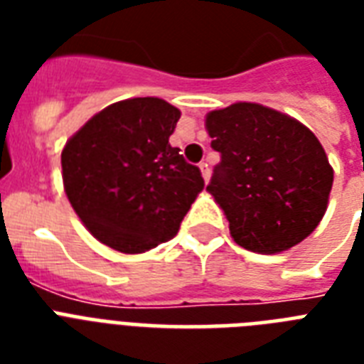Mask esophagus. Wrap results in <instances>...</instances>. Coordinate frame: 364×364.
<instances>
[{"mask_svg": "<svg viewBox=\"0 0 364 364\" xmlns=\"http://www.w3.org/2000/svg\"><path fill=\"white\" fill-rule=\"evenodd\" d=\"M200 171H202L204 181L208 183V179H210V166H208V162H202V164H200Z\"/></svg>", "mask_w": 364, "mask_h": 364, "instance_id": "esophagus-1", "label": "esophagus"}]
</instances>
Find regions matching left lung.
<instances>
[{
	"label": "left lung",
	"mask_w": 364,
	"mask_h": 364,
	"mask_svg": "<svg viewBox=\"0 0 364 364\" xmlns=\"http://www.w3.org/2000/svg\"><path fill=\"white\" fill-rule=\"evenodd\" d=\"M205 128L221 153L208 191L234 242L272 255L308 238L327 211L334 177L314 132L247 102L208 113Z\"/></svg>",
	"instance_id": "obj_1"
}]
</instances>
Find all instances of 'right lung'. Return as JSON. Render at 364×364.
Masks as SVG:
<instances>
[{
	"instance_id": "add662e5",
	"label": "right lung",
	"mask_w": 364,
	"mask_h": 364,
	"mask_svg": "<svg viewBox=\"0 0 364 364\" xmlns=\"http://www.w3.org/2000/svg\"><path fill=\"white\" fill-rule=\"evenodd\" d=\"M181 111L132 98L94 115L62 151V179L82 225L121 253H145L179 230L204 179L171 147Z\"/></svg>"
}]
</instances>
